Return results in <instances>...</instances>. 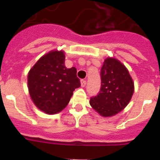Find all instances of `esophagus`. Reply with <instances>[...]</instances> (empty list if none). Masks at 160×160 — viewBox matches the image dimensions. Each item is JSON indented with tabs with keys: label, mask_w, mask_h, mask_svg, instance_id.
<instances>
[{
	"label": "esophagus",
	"mask_w": 160,
	"mask_h": 160,
	"mask_svg": "<svg viewBox=\"0 0 160 160\" xmlns=\"http://www.w3.org/2000/svg\"><path fill=\"white\" fill-rule=\"evenodd\" d=\"M80 83H81L82 87H85L86 83H87V81L85 80H80Z\"/></svg>",
	"instance_id": "obj_1"
}]
</instances>
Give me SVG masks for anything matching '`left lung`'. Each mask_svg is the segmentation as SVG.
Masks as SVG:
<instances>
[{"mask_svg":"<svg viewBox=\"0 0 160 160\" xmlns=\"http://www.w3.org/2000/svg\"><path fill=\"white\" fill-rule=\"evenodd\" d=\"M101 88L96 96L90 99V105L103 117L121 112L130 102L134 92V83L122 63L108 57L100 71Z\"/></svg>","mask_w":160,"mask_h":160,"instance_id":"left-lung-1","label":"left lung"}]
</instances>
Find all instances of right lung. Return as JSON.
I'll return each instance as SVG.
<instances>
[{"mask_svg": "<svg viewBox=\"0 0 160 160\" xmlns=\"http://www.w3.org/2000/svg\"><path fill=\"white\" fill-rule=\"evenodd\" d=\"M63 51H52L43 56L30 69L28 87L31 99L47 114L62 111L69 102L73 91L80 86L77 68H67Z\"/></svg>", "mask_w": 160, "mask_h": 160, "instance_id": "obj_1", "label": "right lung"}]
</instances>
